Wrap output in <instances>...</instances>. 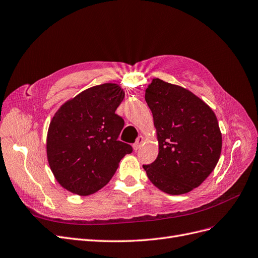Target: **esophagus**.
Listing matches in <instances>:
<instances>
[{
    "mask_svg": "<svg viewBox=\"0 0 258 258\" xmlns=\"http://www.w3.org/2000/svg\"><path fill=\"white\" fill-rule=\"evenodd\" d=\"M143 142H144V138L142 137V136H140L138 139H137V142L135 144H133V149L135 150H138L141 146H142V144H143Z\"/></svg>",
    "mask_w": 258,
    "mask_h": 258,
    "instance_id": "1",
    "label": "esophagus"
}]
</instances>
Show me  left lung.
Returning a JSON list of instances; mask_svg holds the SVG:
<instances>
[{"mask_svg": "<svg viewBox=\"0 0 258 258\" xmlns=\"http://www.w3.org/2000/svg\"><path fill=\"white\" fill-rule=\"evenodd\" d=\"M157 129L159 154L143 165L158 189L179 195L205 180L216 167L222 135L216 114L185 88L154 79L145 91Z\"/></svg>", "mask_w": 258, "mask_h": 258, "instance_id": "8db88e82", "label": "left lung"}]
</instances>
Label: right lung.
Wrapping results in <instances>:
<instances>
[{"label":"right lung","mask_w":258,"mask_h":258,"mask_svg":"<svg viewBox=\"0 0 258 258\" xmlns=\"http://www.w3.org/2000/svg\"><path fill=\"white\" fill-rule=\"evenodd\" d=\"M125 93L119 85L93 86L65 102L53 116L47 157L58 183L78 195H90L108 183L120 160L132 153L118 141L125 125L115 113Z\"/></svg>","instance_id":"right-lung-1"}]
</instances>
